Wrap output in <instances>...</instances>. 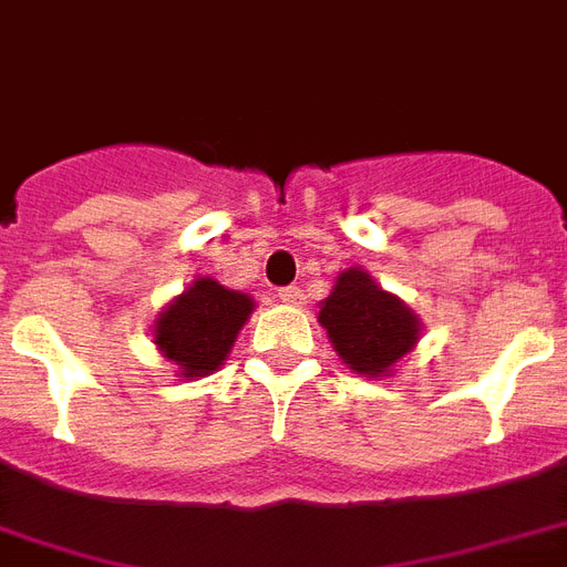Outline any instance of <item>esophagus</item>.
<instances>
[{"label": "esophagus", "mask_w": 567, "mask_h": 567, "mask_svg": "<svg viewBox=\"0 0 567 567\" xmlns=\"http://www.w3.org/2000/svg\"><path fill=\"white\" fill-rule=\"evenodd\" d=\"M279 300L288 302V306H300L302 291L297 288V285H288V288H282V291H279Z\"/></svg>", "instance_id": "1"}]
</instances>
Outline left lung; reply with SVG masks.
<instances>
[{"instance_id": "left-lung-1", "label": "left lung", "mask_w": 567, "mask_h": 567, "mask_svg": "<svg viewBox=\"0 0 567 567\" xmlns=\"http://www.w3.org/2000/svg\"><path fill=\"white\" fill-rule=\"evenodd\" d=\"M318 321L330 336L341 362L365 378H383L413 351L419 318L395 293L383 291L360 267L339 274Z\"/></svg>"}]
</instances>
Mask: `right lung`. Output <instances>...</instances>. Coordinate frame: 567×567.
Returning <instances> with one entry per match:
<instances>
[{"instance_id":"add662e5","label":"right lung","mask_w":567,"mask_h":567,"mask_svg":"<svg viewBox=\"0 0 567 567\" xmlns=\"http://www.w3.org/2000/svg\"><path fill=\"white\" fill-rule=\"evenodd\" d=\"M249 293L198 276L187 291L178 293L154 323V344L184 378L214 374L231 351L237 332L252 315Z\"/></svg>"}]
</instances>
